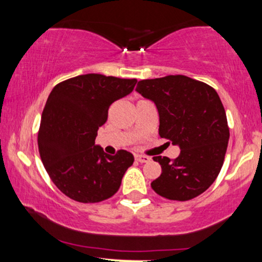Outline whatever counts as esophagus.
Instances as JSON below:
<instances>
[{"mask_svg": "<svg viewBox=\"0 0 262 262\" xmlns=\"http://www.w3.org/2000/svg\"><path fill=\"white\" fill-rule=\"evenodd\" d=\"M135 160L143 164V162H149L150 158H149V156H145V155H135Z\"/></svg>", "mask_w": 262, "mask_h": 262, "instance_id": "esophagus-1", "label": "esophagus"}]
</instances>
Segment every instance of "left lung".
Listing matches in <instances>:
<instances>
[{
    "instance_id": "obj_1",
    "label": "left lung",
    "mask_w": 262,
    "mask_h": 262,
    "mask_svg": "<svg viewBox=\"0 0 262 262\" xmlns=\"http://www.w3.org/2000/svg\"><path fill=\"white\" fill-rule=\"evenodd\" d=\"M135 90L156 104L160 137L181 149L173 160L152 158L162 171L151 188L172 201L200 196L221 172L229 140L227 114L218 93L183 75L141 80Z\"/></svg>"
}]
</instances>
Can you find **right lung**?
I'll use <instances>...</instances> for the list:
<instances>
[{
  "label": "right lung",
  "instance_id": "add662e5",
  "mask_svg": "<svg viewBox=\"0 0 262 262\" xmlns=\"http://www.w3.org/2000/svg\"><path fill=\"white\" fill-rule=\"evenodd\" d=\"M135 83V79L87 74L62 81L50 92L41 113L38 148L48 175L65 196L97 203L121 187L134 156L127 150L108 155L95 139L111 104L129 95Z\"/></svg>",
  "mask_w": 262,
  "mask_h": 262
}]
</instances>
